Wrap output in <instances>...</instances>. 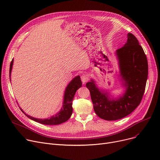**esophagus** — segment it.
Listing matches in <instances>:
<instances>
[{"label": "esophagus", "mask_w": 160, "mask_h": 160, "mask_svg": "<svg viewBox=\"0 0 160 160\" xmlns=\"http://www.w3.org/2000/svg\"><path fill=\"white\" fill-rule=\"evenodd\" d=\"M81 80H82V82L83 83H86V82H88V80H89L88 76L86 75V74H83L81 76Z\"/></svg>", "instance_id": "1"}]
</instances>
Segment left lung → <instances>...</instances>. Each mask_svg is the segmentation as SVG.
<instances>
[{
	"label": "left lung",
	"mask_w": 160,
	"mask_h": 160,
	"mask_svg": "<svg viewBox=\"0 0 160 160\" xmlns=\"http://www.w3.org/2000/svg\"><path fill=\"white\" fill-rule=\"evenodd\" d=\"M127 41L115 52L119 67V76L124 93L111 98L107 91L100 89L93 79L86 83L95 113L102 119L115 121L130 114L139 105L148 77V62L137 38L128 33Z\"/></svg>",
	"instance_id": "8db88e82"
}]
</instances>
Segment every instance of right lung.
<instances>
[{
    "label": "right lung",
    "mask_w": 160,
    "mask_h": 160,
    "mask_svg": "<svg viewBox=\"0 0 160 160\" xmlns=\"http://www.w3.org/2000/svg\"><path fill=\"white\" fill-rule=\"evenodd\" d=\"M13 63V59L10 63V82H11V72L12 70ZM82 83L80 80V76L76 77L69 82L68 86L66 87L65 90L63 105L60 111L58 113H57L56 115L50 117V118L44 119L35 118V117L30 116L27 115L26 113H24L21 108H20L21 110L25 115H26V116H27L29 119L41 124H47V125H57V124H62L67 121L71 117L72 113V100L76 93V91H77L80 88L82 87Z\"/></svg>",
    "instance_id": "obj_1"
}]
</instances>
